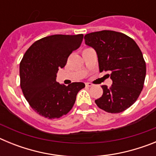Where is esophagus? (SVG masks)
Wrapping results in <instances>:
<instances>
[{"label": "esophagus", "mask_w": 156, "mask_h": 156, "mask_svg": "<svg viewBox=\"0 0 156 156\" xmlns=\"http://www.w3.org/2000/svg\"><path fill=\"white\" fill-rule=\"evenodd\" d=\"M93 86V84L90 83H86V87H90Z\"/></svg>", "instance_id": "esophagus-1"}]
</instances>
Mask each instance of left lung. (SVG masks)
Listing matches in <instances>:
<instances>
[{"label":"left lung","instance_id":"obj_1","mask_svg":"<svg viewBox=\"0 0 156 156\" xmlns=\"http://www.w3.org/2000/svg\"><path fill=\"white\" fill-rule=\"evenodd\" d=\"M85 44L95 50L99 71L111 73L112 84L102 85L103 94L95 100L101 109L119 113L129 108L138 98L144 87L146 64L139 47L129 37L112 30L90 33Z\"/></svg>","mask_w":156,"mask_h":156}]
</instances>
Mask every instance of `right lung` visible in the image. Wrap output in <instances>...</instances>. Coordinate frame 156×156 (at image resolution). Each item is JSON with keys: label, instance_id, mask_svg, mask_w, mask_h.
Returning a JSON list of instances; mask_svg holds the SVG:
<instances>
[{"label": "right lung", "instance_id": "1", "mask_svg": "<svg viewBox=\"0 0 156 156\" xmlns=\"http://www.w3.org/2000/svg\"><path fill=\"white\" fill-rule=\"evenodd\" d=\"M83 35H52L34 42L19 66L20 86L31 108L48 119L60 118L72 109L82 82L68 86L56 82L57 73L70 54L80 46Z\"/></svg>", "mask_w": 156, "mask_h": 156}]
</instances>
